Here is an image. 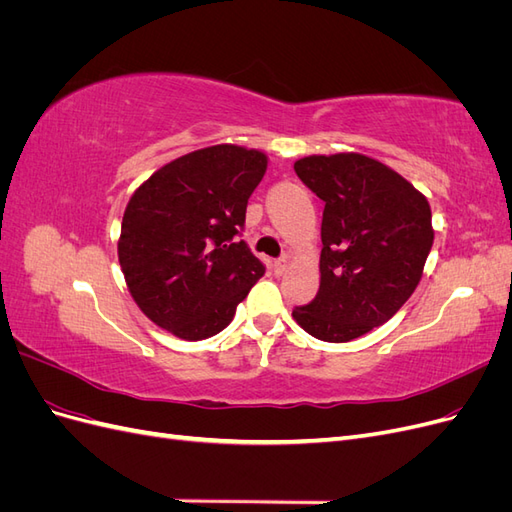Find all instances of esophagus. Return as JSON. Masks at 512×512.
I'll return each instance as SVG.
<instances>
[{
	"instance_id": "34e87169",
	"label": "esophagus",
	"mask_w": 512,
	"mask_h": 512,
	"mask_svg": "<svg viewBox=\"0 0 512 512\" xmlns=\"http://www.w3.org/2000/svg\"><path fill=\"white\" fill-rule=\"evenodd\" d=\"M273 267H275V273H277V275H282V273H284V271L288 269V256H282V258H277V260H275V265H273Z\"/></svg>"
}]
</instances>
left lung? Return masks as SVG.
<instances>
[{
    "instance_id": "left-lung-1",
    "label": "left lung",
    "mask_w": 512,
    "mask_h": 512,
    "mask_svg": "<svg viewBox=\"0 0 512 512\" xmlns=\"http://www.w3.org/2000/svg\"><path fill=\"white\" fill-rule=\"evenodd\" d=\"M294 173L322 203L320 288L292 318L342 344L391 320L421 282L433 245L427 198L361 153L309 156Z\"/></svg>"
}]
</instances>
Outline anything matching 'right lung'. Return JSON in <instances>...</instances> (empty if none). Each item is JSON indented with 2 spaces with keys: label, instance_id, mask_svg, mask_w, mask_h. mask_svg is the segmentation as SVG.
<instances>
[{
  "label": "right lung",
  "instance_id": "add662e5",
  "mask_svg": "<svg viewBox=\"0 0 512 512\" xmlns=\"http://www.w3.org/2000/svg\"><path fill=\"white\" fill-rule=\"evenodd\" d=\"M267 156L213 145L156 170L123 213L119 265L132 299L160 329L198 342L226 329L265 275L239 235Z\"/></svg>",
  "mask_w": 512,
  "mask_h": 512
}]
</instances>
